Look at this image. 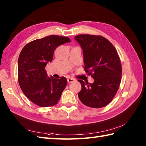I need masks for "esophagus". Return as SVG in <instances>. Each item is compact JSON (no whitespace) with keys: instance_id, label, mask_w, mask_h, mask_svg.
Segmentation results:
<instances>
[{"instance_id":"34e87169","label":"esophagus","mask_w":146,"mask_h":146,"mask_svg":"<svg viewBox=\"0 0 146 146\" xmlns=\"http://www.w3.org/2000/svg\"><path fill=\"white\" fill-rule=\"evenodd\" d=\"M67 81H68V83H72L73 82L75 81V79H73L72 78H68Z\"/></svg>"}]
</instances>
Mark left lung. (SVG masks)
Listing matches in <instances>:
<instances>
[{"instance_id": "left-lung-1", "label": "left lung", "mask_w": 146, "mask_h": 146, "mask_svg": "<svg viewBox=\"0 0 146 146\" xmlns=\"http://www.w3.org/2000/svg\"><path fill=\"white\" fill-rule=\"evenodd\" d=\"M75 39L83 49L85 72L94 79L93 83L78 80L82 85L78 98L87 107H105L116 95L122 78V64L116 49L102 36L79 35Z\"/></svg>"}]
</instances>
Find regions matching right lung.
<instances>
[{"label":"right lung","mask_w":146,"mask_h":146,"mask_svg":"<svg viewBox=\"0 0 146 146\" xmlns=\"http://www.w3.org/2000/svg\"><path fill=\"white\" fill-rule=\"evenodd\" d=\"M71 40L68 37L51 35L34 40L24 46L18 59V82L24 94L41 107L58 104L66 88L67 80L49 78L45 67L51 62L55 49Z\"/></svg>","instance_id":"right-lung-1"}]
</instances>
